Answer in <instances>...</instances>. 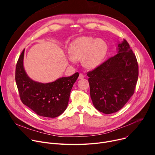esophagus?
<instances>
[{"label": "esophagus", "instance_id": "obj_1", "mask_svg": "<svg viewBox=\"0 0 155 155\" xmlns=\"http://www.w3.org/2000/svg\"><path fill=\"white\" fill-rule=\"evenodd\" d=\"M84 78V75L82 74H80L78 76V79H83Z\"/></svg>", "mask_w": 155, "mask_h": 155}]
</instances>
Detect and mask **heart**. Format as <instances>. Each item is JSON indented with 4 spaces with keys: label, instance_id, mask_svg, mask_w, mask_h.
Returning a JSON list of instances; mask_svg holds the SVG:
<instances>
[{
    "label": "heart",
    "instance_id": "b5f03b06",
    "mask_svg": "<svg viewBox=\"0 0 155 155\" xmlns=\"http://www.w3.org/2000/svg\"><path fill=\"white\" fill-rule=\"evenodd\" d=\"M107 50L106 42L102 39L92 37H81L71 43L69 47L71 54L68 58L71 62L81 59L85 68L94 69L102 63Z\"/></svg>",
    "mask_w": 155,
    "mask_h": 155
}]
</instances>
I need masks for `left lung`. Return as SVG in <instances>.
<instances>
[{
    "instance_id": "obj_1",
    "label": "left lung",
    "mask_w": 155,
    "mask_h": 155,
    "mask_svg": "<svg viewBox=\"0 0 155 155\" xmlns=\"http://www.w3.org/2000/svg\"><path fill=\"white\" fill-rule=\"evenodd\" d=\"M118 53L87 73L90 96L99 112H118L134 94L139 76L135 54L125 40L118 46Z\"/></svg>"
}]
</instances>
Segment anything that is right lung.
<instances>
[{"mask_svg":"<svg viewBox=\"0 0 155 155\" xmlns=\"http://www.w3.org/2000/svg\"><path fill=\"white\" fill-rule=\"evenodd\" d=\"M24 54L25 50L18 60L15 71V80L22 102L39 116H59L68 107L71 90L79 74L76 72L51 83L35 81L28 77L24 69Z\"/></svg>","mask_w":155,"mask_h":155,"instance_id":"add662e5","label":"right lung"}]
</instances>
